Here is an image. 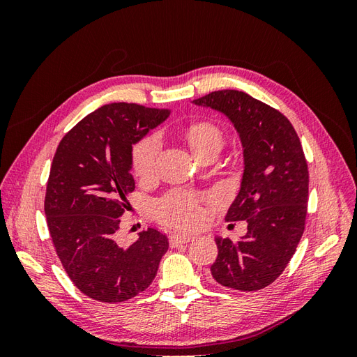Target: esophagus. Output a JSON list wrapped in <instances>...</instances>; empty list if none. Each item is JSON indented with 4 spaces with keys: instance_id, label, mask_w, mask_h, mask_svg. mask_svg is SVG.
<instances>
[{
    "instance_id": "1",
    "label": "esophagus",
    "mask_w": 357,
    "mask_h": 357,
    "mask_svg": "<svg viewBox=\"0 0 357 357\" xmlns=\"http://www.w3.org/2000/svg\"><path fill=\"white\" fill-rule=\"evenodd\" d=\"M190 240H193V235L192 234H172L169 236V244L174 247L177 244H185L189 243Z\"/></svg>"
}]
</instances>
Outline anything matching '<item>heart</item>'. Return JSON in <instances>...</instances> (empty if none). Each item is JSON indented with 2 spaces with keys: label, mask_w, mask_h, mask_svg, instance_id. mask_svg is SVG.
Wrapping results in <instances>:
<instances>
[{
  "label": "heart",
  "mask_w": 357,
  "mask_h": 357,
  "mask_svg": "<svg viewBox=\"0 0 357 357\" xmlns=\"http://www.w3.org/2000/svg\"><path fill=\"white\" fill-rule=\"evenodd\" d=\"M188 142L198 158L210 149H220L223 134L211 122L192 123L186 131ZM160 150V139L158 135L150 134L138 142L132 149V169L138 177H149L153 174L156 159ZM156 211L160 220L178 226L190 228L202 219V208L199 197L195 193L174 190L156 202Z\"/></svg>",
  "instance_id": "b5f03b06"
}]
</instances>
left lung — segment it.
Here are the masks:
<instances>
[{
  "instance_id": "8db88e82",
  "label": "left lung",
  "mask_w": 357,
  "mask_h": 357,
  "mask_svg": "<svg viewBox=\"0 0 357 357\" xmlns=\"http://www.w3.org/2000/svg\"><path fill=\"white\" fill-rule=\"evenodd\" d=\"M193 104L231 119L244 149L241 189L226 222H247L241 241L215 238L211 275L219 284L261 290L284 271L305 229L308 165L289 119L241 91H215Z\"/></svg>"
}]
</instances>
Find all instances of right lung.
Instances as JSON below:
<instances>
[{
    "mask_svg": "<svg viewBox=\"0 0 357 357\" xmlns=\"http://www.w3.org/2000/svg\"><path fill=\"white\" fill-rule=\"evenodd\" d=\"M169 113L102 105L63 135L53 156L45 198L52 243L74 286L95 301L117 304L142 294L168 250L167 235L153 228L131 245H119L114 235L135 189L132 144Z\"/></svg>",
    "mask_w": 357,
    "mask_h": 357,
    "instance_id": "obj_1",
    "label": "right lung"
}]
</instances>
